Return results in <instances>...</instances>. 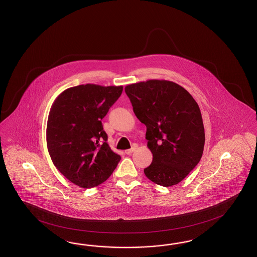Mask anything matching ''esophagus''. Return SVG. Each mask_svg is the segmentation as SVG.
I'll return each instance as SVG.
<instances>
[{
  "instance_id": "1",
  "label": "esophagus",
  "mask_w": 257,
  "mask_h": 257,
  "mask_svg": "<svg viewBox=\"0 0 257 257\" xmlns=\"http://www.w3.org/2000/svg\"><path fill=\"white\" fill-rule=\"evenodd\" d=\"M135 150H136V146H134L133 148L129 149V150H126V151H125V154L128 155V156H130V155H132V153Z\"/></svg>"
}]
</instances>
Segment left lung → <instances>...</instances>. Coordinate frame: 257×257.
Listing matches in <instances>:
<instances>
[{"instance_id":"obj_1","label":"left lung","mask_w":257,"mask_h":257,"mask_svg":"<svg viewBox=\"0 0 257 257\" xmlns=\"http://www.w3.org/2000/svg\"><path fill=\"white\" fill-rule=\"evenodd\" d=\"M140 122L153 162L148 179L162 187L177 185L200 162L205 141L201 110L193 97L176 83L148 80L125 86Z\"/></svg>"}]
</instances>
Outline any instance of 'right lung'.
Masks as SVG:
<instances>
[{
    "instance_id": "1",
    "label": "right lung",
    "mask_w": 257,
    "mask_h": 257,
    "mask_svg": "<svg viewBox=\"0 0 257 257\" xmlns=\"http://www.w3.org/2000/svg\"><path fill=\"white\" fill-rule=\"evenodd\" d=\"M122 86L86 84L64 90L48 117V152L56 169L84 188L108 179L120 156L107 144L101 119L122 93Z\"/></svg>"
}]
</instances>
